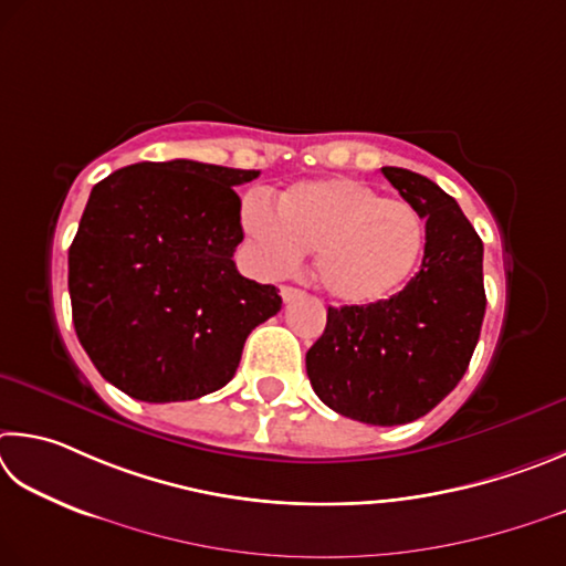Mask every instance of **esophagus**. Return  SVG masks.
I'll return each mask as SVG.
<instances>
[{
    "label": "esophagus",
    "instance_id": "obj_1",
    "mask_svg": "<svg viewBox=\"0 0 566 566\" xmlns=\"http://www.w3.org/2000/svg\"><path fill=\"white\" fill-rule=\"evenodd\" d=\"M301 295V291L298 289H293V285H281V298L285 301V303H291V301H295Z\"/></svg>",
    "mask_w": 566,
    "mask_h": 566
}]
</instances>
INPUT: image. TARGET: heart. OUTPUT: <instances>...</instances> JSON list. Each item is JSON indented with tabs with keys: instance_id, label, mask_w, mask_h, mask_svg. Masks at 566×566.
Wrapping results in <instances>:
<instances>
[{
	"instance_id": "obj_1",
	"label": "heart",
	"mask_w": 566,
	"mask_h": 566,
	"mask_svg": "<svg viewBox=\"0 0 566 566\" xmlns=\"http://www.w3.org/2000/svg\"><path fill=\"white\" fill-rule=\"evenodd\" d=\"M243 228L261 263L291 271L315 251V281L343 305H375L398 295L424 248L422 216L402 198H388L355 178L303 181L243 206Z\"/></svg>"
}]
</instances>
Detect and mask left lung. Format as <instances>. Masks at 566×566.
I'll list each match as a JSON object with an SVG mask.
<instances>
[{"label": "left lung", "mask_w": 566, "mask_h": 566, "mask_svg": "<svg viewBox=\"0 0 566 566\" xmlns=\"http://www.w3.org/2000/svg\"><path fill=\"white\" fill-rule=\"evenodd\" d=\"M382 174L424 218L420 271L390 301L328 308L305 370L331 410L392 428L428 415L462 380L488 298L482 241L458 201L408 168Z\"/></svg>", "instance_id": "8db88e82"}]
</instances>
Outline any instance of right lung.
Wrapping results in <instances>:
<instances>
[{
  "mask_svg": "<svg viewBox=\"0 0 566 566\" xmlns=\"http://www.w3.org/2000/svg\"><path fill=\"white\" fill-rule=\"evenodd\" d=\"M258 171L188 158L118 168L92 188L69 248L76 338L126 395L181 402L233 378L245 338L281 311L275 285L233 263V186Z\"/></svg>",
  "mask_w": 566,
  "mask_h": 566,
  "instance_id": "1",
  "label": "right lung"
}]
</instances>
